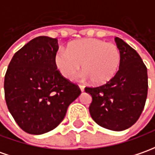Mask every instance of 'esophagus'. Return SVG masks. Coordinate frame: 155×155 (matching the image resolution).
<instances>
[{
    "mask_svg": "<svg viewBox=\"0 0 155 155\" xmlns=\"http://www.w3.org/2000/svg\"><path fill=\"white\" fill-rule=\"evenodd\" d=\"M79 88L81 89V91H84V88H85V86H83V85H79Z\"/></svg>",
    "mask_w": 155,
    "mask_h": 155,
    "instance_id": "1",
    "label": "esophagus"
}]
</instances>
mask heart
Returning a JSON list of instances; mask_svg holds the SVG:
<instances>
[{"label": "heart", "instance_id": "obj_1", "mask_svg": "<svg viewBox=\"0 0 155 155\" xmlns=\"http://www.w3.org/2000/svg\"><path fill=\"white\" fill-rule=\"evenodd\" d=\"M121 61L120 49L115 44L87 38L69 43L67 51L60 49L54 58L59 73L67 80H72L81 65L82 78L90 79L94 85H104L118 72Z\"/></svg>", "mask_w": 155, "mask_h": 155}]
</instances>
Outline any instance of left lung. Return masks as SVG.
<instances>
[{
	"instance_id": "left-lung-1",
	"label": "left lung",
	"mask_w": 155,
	"mask_h": 155,
	"mask_svg": "<svg viewBox=\"0 0 155 155\" xmlns=\"http://www.w3.org/2000/svg\"><path fill=\"white\" fill-rule=\"evenodd\" d=\"M121 61L115 76L105 85L86 87L91 96L89 111L93 120L111 130H124L140 117L148 95V71L141 57L116 37Z\"/></svg>"
}]
</instances>
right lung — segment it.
Instances as JSON below:
<instances>
[{"mask_svg":"<svg viewBox=\"0 0 155 155\" xmlns=\"http://www.w3.org/2000/svg\"><path fill=\"white\" fill-rule=\"evenodd\" d=\"M57 39L39 36L16 52L4 81L7 106L25 132L41 135L64 120L69 105L81 91L57 70Z\"/></svg>","mask_w":155,"mask_h":155,"instance_id":"right-lung-1","label":"right lung"}]
</instances>
